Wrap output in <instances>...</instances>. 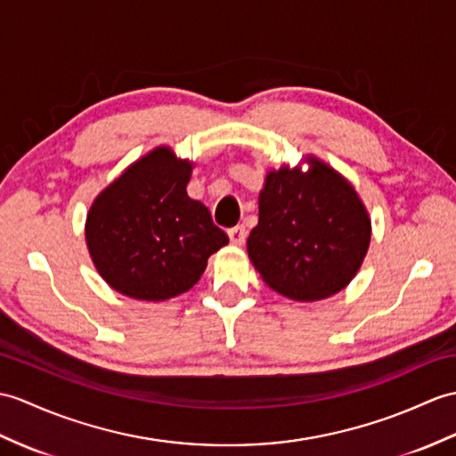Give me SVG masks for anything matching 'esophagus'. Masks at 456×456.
<instances>
[{"label":"esophagus","instance_id":"obj_1","mask_svg":"<svg viewBox=\"0 0 456 456\" xmlns=\"http://www.w3.org/2000/svg\"><path fill=\"white\" fill-rule=\"evenodd\" d=\"M229 240H231V245H237V247L245 245V240H247V229L242 227V225H237V227L229 229Z\"/></svg>","mask_w":456,"mask_h":456}]
</instances>
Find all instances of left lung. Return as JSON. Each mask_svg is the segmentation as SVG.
I'll return each mask as SVG.
<instances>
[{
	"instance_id": "1",
	"label": "left lung",
	"mask_w": 456,
	"mask_h": 456,
	"mask_svg": "<svg viewBox=\"0 0 456 456\" xmlns=\"http://www.w3.org/2000/svg\"><path fill=\"white\" fill-rule=\"evenodd\" d=\"M301 162L306 172L299 163L266 173L247 250L268 288L313 303L355 278L371 242V217L342 173L314 155Z\"/></svg>"
}]
</instances>
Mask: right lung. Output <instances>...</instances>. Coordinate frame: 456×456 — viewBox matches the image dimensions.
Here are the masks:
<instances>
[{"label": "right lung", "instance_id": "add662e5", "mask_svg": "<svg viewBox=\"0 0 456 456\" xmlns=\"http://www.w3.org/2000/svg\"><path fill=\"white\" fill-rule=\"evenodd\" d=\"M194 163L159 145L101 190L85 219V242L99 276L137 301L188 291L229 237L186 186Z\"/></svg>", "mask_w": 456, "mask_h": 456}]
</instances>
